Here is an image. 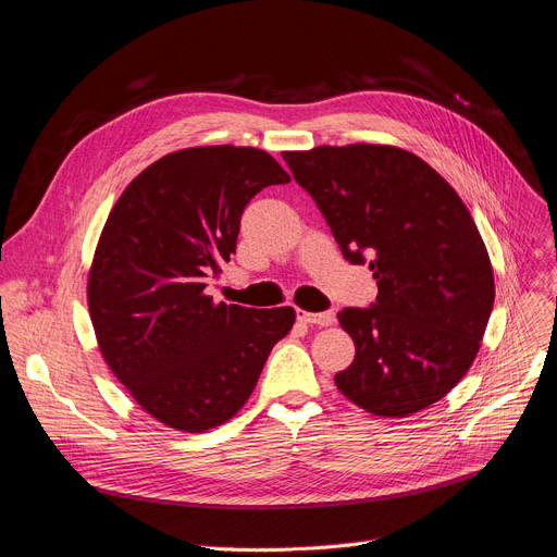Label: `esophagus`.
Segmentation results:
<instances>
[{
    "label": "esophagus",
    "mask_w": 557,
    "mask_h": 557,
    "mask_svg": "<svg viewBox=\"0 0 557 557\" xmlns=\"http://www.w3.org/2000/svg\"><path fill=\"white\" fill-rule=\"evenodd\" d=\"M297 319L304 323H314V325H331L335 321V312H304L297 310Z\"/></svg>",
    "instance_id": "34e87169"
}]
</instances>
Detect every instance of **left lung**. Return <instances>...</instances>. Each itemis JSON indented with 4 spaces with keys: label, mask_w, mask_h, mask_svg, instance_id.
I'll use <instances>...</instances> for the list:
<instances>
[{
    "label": "left lung",
    "mask_w": 557,
    "mask_h": 557,
    "mask_svg": "<svg viewBox=\"0 0 557 557\" xmlns=\"http://www.w3.org/2000/svg\"><path fill=\"white\" fill-rule=\"evenodd\" d=\"M283 159L344 258H369L377 281L375 304L337 314L355 342L337 388L384 418L438 403L474 362L495 304L470 211L430 163L396 146H319Z\"/></svg>",
    "instance_id": "obj_1"
}]
</instances>
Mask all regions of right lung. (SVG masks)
Instances as JSON below:
<instances>
[{
	"label": "right lung",
	"instance_id": "add662e5",
	"mask_svg": "<svg viewBox=\"0 0 557 557\" xmlns=\"http://www.w3.org/2000/svg\"><path fill=\"white\" fill-rule=\"evenodd\" d=\"M289 175L265 150L161 157L121 193L98 240L87 304L108 367L159 422L205 432L251 396L294 310L213 304L207 278L236 253L256 193Z\"/></svg>",
	"mask_w": 557,
	"mask_h": 557
}]
</instances>
